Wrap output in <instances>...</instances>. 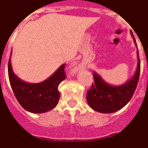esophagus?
I'll list each match as a JSON object with an SVG mask.
<instances>
[{
	"instance_id": "obj_1",
	"label": "esophagus",
	"mask_w": 148,
	"mask_h": 148,
	"mask_svg": "<svg viewBox=\"0 0 148 148\" xmlns=\"http://www.w3.org/2000/svg\"><path fill=\"white\" fill-rule=\"evenodd\" d=\"M77 71V68H74V69H73V72H76V71Z\"/></svg>"
}]
</instances>
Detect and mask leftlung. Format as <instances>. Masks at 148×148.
Here are the masks:
<instances>
[{"mask_svg": "<svg viewBox=\"0 0 148 148\" xmlns=\"http://www.w3.org/2000/svg\"><path fill=\"white\" fill-rule=\"evenodd\" d=\"M135 44L136 39L130 32ZM138 65L135 74L127 83L121 86H111L102 79L96 72L93 73L94 81L92 87L87 92L86 100L90 107L101 113H112L127 104L133 97L138 82L140 75V60L137 47Z\"/></svg>", "mask_w": 148, "mask_h": 148, "instance_id": "obj_1", "label": "left lung"}]
</instances>
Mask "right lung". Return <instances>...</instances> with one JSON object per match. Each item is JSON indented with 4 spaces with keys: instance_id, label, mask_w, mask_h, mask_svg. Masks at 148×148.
<instances>
[{
    "instance_id": "right-lung-1",
    "label": "right lung",
    "mask_w": 148,
    "mask_h": 148,
    "mask_svg": "<svg viewBox=\"0 0 148 148\" xmlns=\"http://www.w3.org/2000/svg\"><path fill=\"white\" fill-rule=\"evenodd\" d=\"M12 53H10L11 56ZM65 64L62 65L49 78L38 83H29L19 79L14 74L9 60L10 83L17 101L24 110L32 113L48 112L57 105L60 97L58 86L66 78Z\"/></svg>"
}]
</instances>
